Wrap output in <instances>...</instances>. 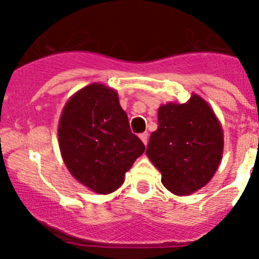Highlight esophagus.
Returning a JSON list of instances; mask_svg holds the SVG:
<instances>
[{
  "mask_svg": "<svg viewBox=\"0 0 259 259\" xmlns=\"http://www.w3.org/2000/svg\"><path fill=\"white\" fill-rule=\"evenodd\" d=\"M139 138H141V141L143 142V145H147L148 142V134L147 133H142V134H139Z\"/></svg>",
  "mask_w": 259,
  "mask_h": 259,
  "instance_id": "esophagus-1",
  "label": "esophagus"
}]
</instances>
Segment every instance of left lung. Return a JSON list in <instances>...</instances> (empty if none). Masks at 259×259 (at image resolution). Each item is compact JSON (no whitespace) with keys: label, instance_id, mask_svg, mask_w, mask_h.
<instances>
[{"label":"left lung","instance_id":"1","mask_svg":"<svg viewBox=\"0 0 259 259\" xmlns=\"http://www.w3.org/2000/svg\"><path fill=\"white\" fill-rule=\"evenodd\" d=\"M223 151V127L203 98L192 94L184 104L159 107L157 129L150 136L146 155L172 194L190 195L207 185Z\"/></svg>","mask_w":259,"mask_h":259}]
</instances>
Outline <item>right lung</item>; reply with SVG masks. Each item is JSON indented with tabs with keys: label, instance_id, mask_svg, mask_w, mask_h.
<instances>
[{
	"label": "right lung",
	"instance_id": "obj_1",
	"mask_svg": "<svg viewBox=\"0 0 259 259\" xmlns=\"http://www.w3.org/2000/svg\"><path fill=\"white\" fill-rule=\"evenodd\" d=\"M58 146L71 176L96 194H111L145 145L129 127L118 94L91 83L69 98L58 121Z\"/></svg>",
	"mask_w": 259,
	"mask_h": 259
}]
</instances>
